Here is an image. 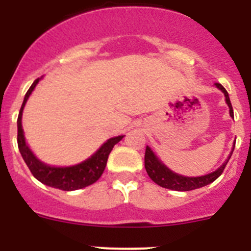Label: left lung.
I'll return each instance as SVG.
<instances>
[{
  "mask_svg": "<svg viewBox=\"0 0 251 251\" xmlns=\"http://www.w3.org/2000/svg\"><path fill=\"white\" fill-rule=\"evenodd\" d=\"M216 86L225 94L226 103H227V105H229L230 108V115L234 117V110H232L229 94H227L226 89L220 83H216ZM230 157L231 156H229L227 161H226L220 168H217L215 172H211V174L201 177H185L175 174V172H172L171 170H168L165 165H162V162L157 158L156 154H154V153L151 151V148L147 146L145 153V167L146 171H147L148 176H150L151 179H152L153 182H156L157 185L162 186V187L165 188H170V190H176V191H191V190H195V188L203 187V186L208 185V183L214 182L215 179L224 172L226 165H227V162H229Z\"/></svg>",
  "mask_w": 251,
  "mask_h": 251,
  "instance_id": "obj_1",
  "label": "left lung"
}]
</instances>
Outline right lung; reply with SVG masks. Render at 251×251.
Segmentation results:
<instances>
[{"label": "right lung", "instance_id": "obj_1", "mask_svg": "<svg viewBox=\"0 0 251 251\" xmlns=\"http://www.w3.org/2000/svg\"><path fill=\"white\" fill-rule=\"evenodd\" d=\"M39 80L40 77H37L36 80L32 83V85L30 86L27 93H26L24 103H22L21 109H20L19 118H17V145H19V150L22 158L27 165L32 176L39 179L40 182L50 186V187L59 188V190H63V191H73V190H79V188L92 185L95 181H98L99 177L101 176L106 166V161H108L110 151L123 138V136L108 139L90 158L81 162L79 165L72 166V167H50V166L44 165L43 162H40L34 156V153L31 152L30 148L26 146L21 124L24 106H25L28 97L32 93L36 84L39 83Z\"/></svg>", "mask_w": 251, "mask_h": 251}]
</instances>
